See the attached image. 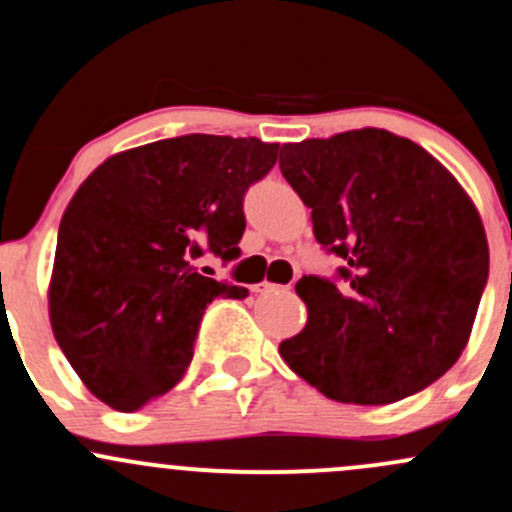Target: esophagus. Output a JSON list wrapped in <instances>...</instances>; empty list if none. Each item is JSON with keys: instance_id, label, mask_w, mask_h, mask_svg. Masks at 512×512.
<instances>
[{"instance_id": "1", "label": "esophagus", "mask_w": 512, "mask_h": 512, "mask_svg": "<svg viewBox=\"0 0 512 512\" xmlns=\"http://www.w3.org/2000/svg\"><path fill=\"white\" fill-rule=\"evenodd\" d=\"M278 288H283V285H276V283H268V280H263V283H256L254 288V293H258V295H268V293H276Z\"/></svg>"}]
</instances>
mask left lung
<instances>
[{
  "label": "left lung",
  "instance_id": "8db88e82",
  "mask_svg": "<svg viewBox=\"0 0 512 512\" xmlns=\"http://www.w3.org/2000/svg\"><path fill=\"white\" fill-rule=\"evenodd\" d=\"M280 173L344 258L342 285L302 276L307 322L278 346L327 398L386 405L427 388L466 349L488 278L474 200L432 153L386 129L280 148Z\"/></svg>",
  "mask_w": 512,
  "mask_h": 512
}]
</instances>
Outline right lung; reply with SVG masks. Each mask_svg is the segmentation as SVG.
Masks as SVG:
<instances>
[{
    "instance_id": "right-lung-1",
    "label": "right lung",
    "mask_w": 512,
    "mask_h": 512,
    "mask_svg": "<svg viewBox=\"0 0 512 512\" xmlns=\"http://www.w3.org/2000/svg\"><path fill=\"white\" fill-rule=\"evenodd\" d=\"M278 144L188 134L114 153L65 207L48 283L53 337L95 398L139 410L192 359L202 312L249 290L202 276L210 249L232 261L241 200L273 168Z\"/></svg>"
}]
</instances>
